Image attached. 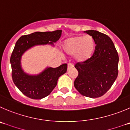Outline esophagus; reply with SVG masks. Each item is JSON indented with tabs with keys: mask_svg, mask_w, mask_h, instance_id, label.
<instances>
[{
	"mask_svg": "<svg viewBox=\"0 0 130 130\" xmlns=\"http://www.w3.org/2000/svg\"><path fill=\"white\" fill-rule=\"evenodd\" d=\"M73 67H74V65H73V64H72V63H69V64H68V65H67L68 71H69V70H70V69H72V68H73Z\"/></svg>",
	"mask_w": 130,
	"mask_h": 130,
	"instance_id": "obj_1",
	"label": "esophagus"
}]
</instances>
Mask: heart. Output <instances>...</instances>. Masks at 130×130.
<instances>
[{
	"mask_svg": "<svg viewBox=\"0 0 130 130\" xmlns=\"http://www.w3.org/2000/svg\"><path fill=\"white\" fill-rule=\"evenodd\" d=\"M94 40L90 35L74 36L65 40L63 50L69 54H74L77 61H84L89 59L95 50Z\"/></svg>",
	"mask_w": 130,
	"mask_h": 130,
	"instance_id": "heart-1",
	"label": "heart"
}]
</instances>
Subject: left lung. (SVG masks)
I'll return each mask as SVG.
<instances>
[{
  "label": "left lung",
  "instance_id": "obj_1",
  "mask_svg": "<svg viewBox=\"0 0 130 130\" xmlns=\"http://www.w3.org/2000/svg\"><path fill=\"white\" fill-rule=\"evenodd\" d=\"M85 32L94 38L96 45L89 59L75 65L78 76L74 85L82 95L99 98L111 88L117 78L118 53L111 38L106 35L94 30Z\"/></svg>",
  "mask_w": 130,
  "mask_h": 130
}]
</instances>
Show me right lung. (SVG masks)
<instances>
[{
  "mask_svg": "<svg viewBox=\"0 0 130 130\" xmlns=\"http://www.w3.org/2000/svg\"><path fill=\"white\" fill-rule=\"evenodd\" d=\"M61 30L35 32L24 35L16 42L10 58L13 83L21 92L33 99H40L51 94L57 85L58 79L67 72V64L56 68L48 67L35 76L25 73L20 65L22 54L27 49L37 45H53L60 38Z\"/></svg>",
  "mask_w": 130,
  "mask_h": 130,
  "instance_id": "1",
  "label": "right lung"
}]
</instances>
